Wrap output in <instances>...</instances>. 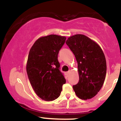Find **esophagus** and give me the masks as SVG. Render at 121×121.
<instances>
[{
  "label": "esophagus",
  "mask_w": 121,
  "mask_h": 121,
  "mask_svg": "<svg viewBox=\"0 0 121 121\" xmlns=\"http://www.w3.org/2000/svg\"><path fill=\"white\" fill-rule=\"evenodd\" d=\"M70 73V70H69V71H68V72H66V75H67V76H68V75H69V73Z\"/></svg>",
  "instance_id": "esophagus-1"
}]
</instances>
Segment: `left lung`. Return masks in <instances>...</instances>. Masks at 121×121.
<instances>
[{
	"label": "left lung",
	"instance_id": "obj_1",
	"mask_svg": "<svg viewBox=\"0 0 121 121\" xmlns=\"http://www.w3.org/2000/svg\"><path fill=\"white\" fill-rule=\"evenodd\" d=\"M66 43L78 62L79 80L73 89L81 99L92 98L101 90L106 77L105 55L95 41L83 35L70 36Z\"/></svg>",
	"mask_w": 121,
	"mask_h": 121
}]
</instances>
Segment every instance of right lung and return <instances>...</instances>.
<instances>
[{"label":"right lung","instance_id":"1","mask_svg":"<svg viewBox=\"0 0 121 121\" xmlns=\"http://www.w3.org/2000/svg\"><path fill=\"white\" fill-rule=\"evenodd\" d=\"M66 39L57 35L41 37L30 49L26 72L34 91L44 101L58 98L62 85L66 83L58 60V53Z\"/></svg>","mask_w":121,"mask_h":121}]
</instances>
